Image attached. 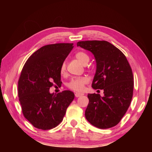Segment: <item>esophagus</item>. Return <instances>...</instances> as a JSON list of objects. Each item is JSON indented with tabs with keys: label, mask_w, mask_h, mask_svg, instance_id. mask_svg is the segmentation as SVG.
<instances>
[{
	"label": "esophagus",
	"mask_w": 152,
	"mask_h": 152,
	"mask_svg": "<svg viewBox=\"0 0 152 152\" xmlns=\"http://www.w3.org/2000/svg\"><path fill=\"white\" fill-rule=\"evenodd\" d=\"M84 95V94H82V93H75V97H77L82 96V95Z\"/></svg>",
	"instance_id": "obj_1"
}]
</instances>
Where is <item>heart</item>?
Here are the masks:
<instances>
[{"mask_svg": "<svg viewBox=\"0 0 152 152\" xmlns=\"http://www.w3.org/2000/svg\"><path fill=\"white\" fill-rule=\"evenodd\" d=\"M75 57L83 64H86L90 60L88 55L85 52L80 51L75 54ZM66 62H63L60 68V72L61 74H64L66 71ZM89 79L86 76H79L74 77L70 82L68 83L67 86L71 90L75 91V92H82L84 90L85 85L88 84Z\"/></svg>", "mask_w": 152, "mask_h": 152, "instance_id": "obj_1", "label": "heart"}]
</instances>
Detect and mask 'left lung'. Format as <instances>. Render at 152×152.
<instances>
[{
  "label": "left lung",
  "mask_w": 152,
  "mask_h": 152,
  "mask_svg": "<svg viewBox=\"0 0 152 152\" xmlns=\"http://www.w3.org/2000/svg\"><path fill=\"white\" fill-rule=\"evenodd\" d=\"M77 46L91 51L96 60V72L92 83L100 95L88 94L86 120L99 129L117 125L129 107L134 92V76L125 55L106 41H79ZM99 91V90H98Z\"/></svg>",
  "instance_id": "1"
}]
</instances>
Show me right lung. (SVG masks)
I'll return each mask as SVG.
<instances>
[{
	"instance_id": "add662e5",
	"label": "right lung",
	"mask_w": 152,
	"mask_h": 152,
	"mask_svg": "<svg viewBox=\"0 0 152 152\" xmlns=\"http://www.w3.org/2000/svg\"><path fill=\"white\" fill-rule=\"evenodd\" d=\"M72 43H55L34 52L23 68L18 82V95L24 117L34 127L48 130L61 123L73 100L70 91L55 94L49 89L60 84V68L73 48Z\"/></svg>"
}]
</instances>
